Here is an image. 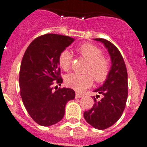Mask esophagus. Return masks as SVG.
Instances as JSON below:
<instances>
[{"mask_svg": "<svg viewBox=\"0 0 147 147\" xmlns=\"http://www.w3.org/2000/svg\"><path fill=\"white\" fill-rule=\"evenodd\" d=\"M83 96H84V94H82V93H79V92H76V97L77 98H80Z\"/></svg>", "mask_w": 147, "mask_h": 147, "instance_id": "1", "label": "esophagus"}]
</instances>
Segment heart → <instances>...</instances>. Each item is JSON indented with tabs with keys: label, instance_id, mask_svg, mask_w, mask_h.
<instances>
[{
	"label": "heart",
	"instance_id": "1",
	"mask_svg": "<svg viewBox=\"0 0 147 147\" xmlns=\"http://www.w3.org/2000/svg\"><path fill=\"white\" fill-rule=\"evenodd\" d=\"M76 51L81 56L88 61L85 72L88 74L79 75L71 73L66 76L65 82L68 87L76 91H83L90 87L93 78L97 83H102L107 80L111 71L109 60L102 55V51L91 43H84L77 47ZM72 55L68 50H63L59 56V64L62 70L68 71L71 69ZM90 75H89V74Z\"/></svg>",
	"mask_w": 147,
	"mask_h": 147
}]
</instances>
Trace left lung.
Here are the masks:
<instances>
[{"instance_id": "8db88e82", "label": "left lung", "mask_w": 147, "mask_h": 147, "mask_svg": "<svg viewBox=\"0 0 147 147\" xmlns=\"http://www.w3.org/2000/svg\"><path fill=\"white\" fill-rule=\"evenodd\" d=\"M97 41L103 42L111 58V68L109 76L104 85L94 92L102 95L94 97L93 107L84 113L88 123L98 130H105L118 121L125 108L128 95L127 71L121 52L112 42L98 38Z\"/></svg>"}]
</instances>
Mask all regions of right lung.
<instances>
[{"label":"right lung","mask_w":147,"mask_h":147,"mask_svg":"<svg viewBox=\"0 0 147 147\" xmlns=\"http://www.w3.org/2000/svg\"><path fill=\"white\" fill-rule=\"evenodd\" d=\"M73 41L68 36L48 33L33 40L24 53L19 74L20 96L30 116L41 126L61 121L66 103L76 97L71 88L53 91V85L62 82L59 54Z\"/></svg>","instance_id":"1"}]
</instances>
